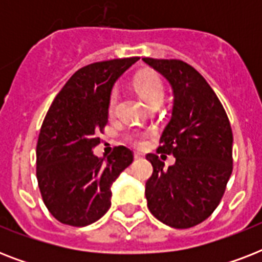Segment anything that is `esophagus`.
<instances>
[{"instance_id": "1", "label": "esophagus", "mask_w": 262, "mask_h": 262, "mask_svg": "<svg viewBox=\"0 0 262 262\" xmlns=\"http://www.w3.org/2000/svg\"><path fill=\"white\" fill-rule=\"evenodd\" d=\"M135 159H141V155H140V154H136Z\"/></svg>"}]
</instances>
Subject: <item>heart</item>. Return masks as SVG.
Masks as SVG:
<instances>
[{
  "instance_id": "heart-1",
  "label": "heart",
  "mask_w": 262,
  "mask_h": 262,
  "mask_svg": "<svg viewBox=\"0 0 262 262\" xmlns=\"http://www.w3.org/2000/svg\"><path fill=\"white\" fill-rule=\"evenodd\" d=\"M135 90L140 95L148 107L155 104V103H162L164 99V85L162 83L159 76L155 73H141L135 79ZM115 103H117V92H113L108 99V110L110 113L114 111ZM127 140L130 144L136 147H143L145 144V139L140 133H133L127 136Z\"/></svg>"
}]
</instances>
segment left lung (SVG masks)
I'll list each match as a JSON object with an SVG mask.
<instances>
[{"label": "left lung", "instance_id": "1", "mask_svg": "<svg viewBox=\"0 0 262 262\" xmlns=\"http://www.w3.org/2000/svg\"><path fill=\"white\" fill-rule=\"evenodd\" d=\"M171 85V118L160 137L145 183L148 209L174 228L197 226L212 215L232 172V132L222 103L194 68L178 59L143 58ZM166 155L176 163L164 167Z\"/></svg>", "mask_w": 262, "mask_h": 262}]
</instances>
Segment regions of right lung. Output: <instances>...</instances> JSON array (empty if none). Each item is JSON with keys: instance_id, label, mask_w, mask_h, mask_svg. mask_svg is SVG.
<instances>
[{"instance_id": "right-lung-1", "label": "right lung", "mask_w": 262, "mask_h": 262, "mask_svg": "<svg viewBox=\"0 0 262 262\" xmlns=\"http://www.w3.org/2000/svg\"><path fill=\"white\" fill-rule=\"evenodd\" d=\"M139 57L95 62L68 80L47 111L36 145V178L45 205L63 224L84 227L111 207V185L133 162L126 147L98 158L115 81Z\"/></svg>"}]
</instances>
